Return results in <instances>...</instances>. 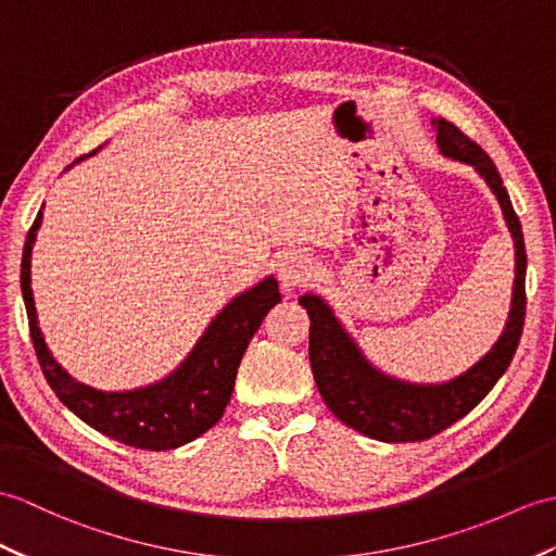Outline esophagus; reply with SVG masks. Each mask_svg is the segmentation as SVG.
Returning <instances> with one entry per match:
<instances>
[{"instance_id": "obj_1", "label": "esophagus", "mask_w": 556, "mask_h": 556, "mask_svg": "<svg viewBox=\"0 0 556 556\" xmlns=\"http://www.w3.org/2000/svg\"><path fill=\"white\" fill-rule=\"evenodd\" d=\"M277 273H279V281H281V287L287 289V291H291V289H295V287H303V283L313 277V261H309L307 255H303V253H299V251H289V253H283L281 257H279V263H277Z\"/></svg>"}]
</instances>
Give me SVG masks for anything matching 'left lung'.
Instances as JSON below:
<instances>
[{
	"label": "left lung",
	"instance_id": "obj_1",
	"mask_svg": "<svg viewBox=\"0 0 556 556\" xmlns=\"http://www.w3.org/2000/svg\"><path fill=\"white\" fill-rule=\"evenodd\" d=\"M433 127L443 156L471 165L500 201L516 249L511 307L500 339L479 363L443 383H409L374 367L321 295H301L299 303L309 317V367L321 400L333 417L381 443L426 441L469 415L507 371L523 331L526 247L509 193L495 163L476 141L443 118L433 121Z\"/></svg>",
	"mask_w": 556,
	"mask_h": 556
}]
</instances>
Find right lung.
<instances>
[{"mask_svg": "<svg viewBox=\"0 0 556 556\" xmlns=\"http://www.w3.org/2000/svg\"><path fill=\"white\" fill-rule=\"evenodd\" d=\"M40 225L42 211L37 213L28 237H25L21 291L25 309H28L30 339L37 359H40L47 383L61 403L99 433L123 445L153 450V453L191 443L193 438H199L211 426H215L219 417H223L231 391H235L237 369L253 333L261 327L269 309L281 301L277 279L265 277L253 289L231 299L213 317L203 337L182 359V365L167 374L165 379L135 391H97L92 386L75 381L51 357L40 325H37V309L30 287V257Z\"/></svg>", "mask_w": 556, "mask_h": 556, "instance_id": "add662e5", "label": "right lung"}]
</instances>
